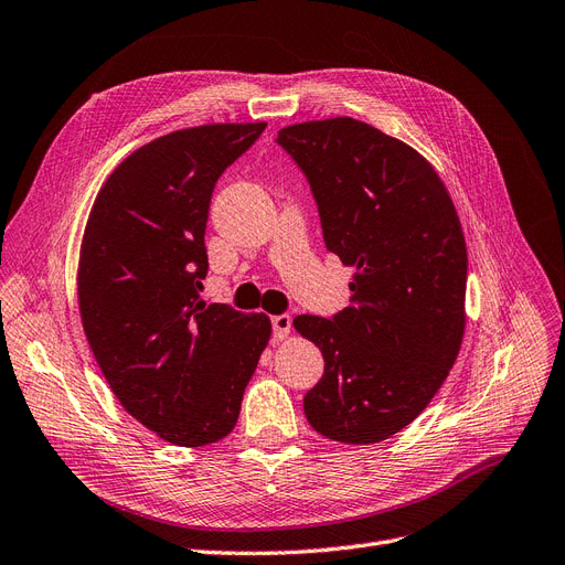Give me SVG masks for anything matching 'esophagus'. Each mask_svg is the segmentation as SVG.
Masks as SVG:
<instances>
[{"instance_id": "1", "label": "esophagus", "mask_w": 565, "mask_h": 565, "mask_svg": "<svg viewBox=\"0 0 565 565\" xmlns=\"http://www.w3.org/2000/svg\"><path fill=\"white\" fill-rule=\"evenodd\" d=\"M270 324H274V335L278 341H285L291 331V318L289 315H276V318H270Z\"/></svg>"}]
</instances>
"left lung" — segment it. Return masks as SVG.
<instances>
[{
  "label": "left lung",
  "mask_w": 565,
  "mask_h": 565,
  "mask_svg": "<svg viewBox=\"0 0 565 565\" xmlns=\"http://www.w3.org/2000/svg\"><path fill=\"white\" fill-rule=\"evenodd\" d=\"M278 143L310 180L327 247L354 268L343 312L295 318L324 356L303 413L335 443L387 440L461 350L468 255L452 196L424 154L354 118L289 125Z\"/></svg>",
  "instance_id": "8db88e82"
}]
</instances>
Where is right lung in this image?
<instances>
[{"instance_id": "1", "label": "right lung", "mask_w": 565, "mask_h": 565, "mask_svg": "<svg viewBox=\"0 0 565 565\" xmlns=\"http://www.w3.org/2000/svg\"><path fill=\"white\" fill-rule=\"evenodd\" d=\"M266 122L178 129L127 154L81 241L78 310L108 387L162 440L204 447L232 434L270 320L199 297L211 194Z\"/></svg>"}]
</instances>
